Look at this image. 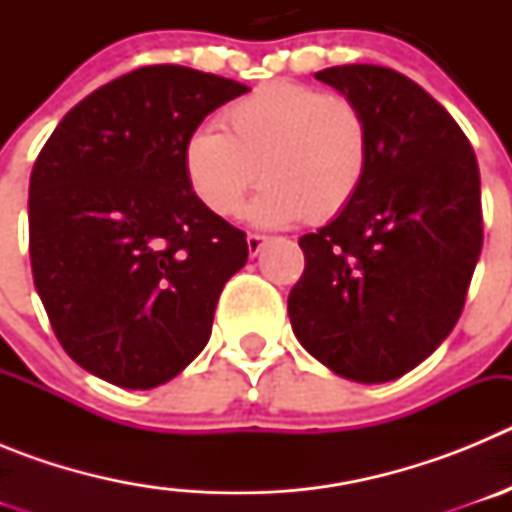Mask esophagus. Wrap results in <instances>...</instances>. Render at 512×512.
Wrapping results in <instances>:
<instances>
[{
	"mask_svg": "<svg viewBox=\"0 0 512 512\" xmlns=\"http://www.w3.org/2000/svg\"><path fill=\"white\" fill-rule=\"evenodd\" d=\"M246 243H248V253H251V256H256V253H259L261 248H264V243H266V235H259V233H248Z\"/></svg>",
	"mask_w": 512,
	"mask_h": 512,
	"instance_id": "1",
	"label": "esophagus"
}]
</instances>
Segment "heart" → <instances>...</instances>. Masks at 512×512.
Instances as JSON below:
<instances>
[{
  "label": "heart",
  "mask_w": 512,
  "mask_h": 512,
  "mask_svg": "<svg viewBox=\"0 0 512 512\" xmlns=\"http://www.w3.org/2000/svg\"><path fill=\"white\" fill-rule=\"evenodd\" d=\"M220 125L223 133L202 128L184 143V176L215 215H238L261 179L266 187L251 207L256 223H328L364 184L369 122L346 94L269 81L230 104Z\"/></svg>",
  "instance_id": "obj_1"
}]
</instances>
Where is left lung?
<instances>
[{"label":"left lung","mask_w":512,"mask_h":512,"mask_svg":"<svg viewBox=\"0 0 512 512\" xmlns=\"http://www.w3.org/2000/svg\"><path fill=\"white\" fill-rule=\"evenodd\" d=\"M369 122L354 202L300 238L287 300L297 341L354 382L415 369L454 330L482 251L479 166L469 138L408 76L372 63L315 74Z\"/></svg>","instance_id":"obj_1"}]
</instances>
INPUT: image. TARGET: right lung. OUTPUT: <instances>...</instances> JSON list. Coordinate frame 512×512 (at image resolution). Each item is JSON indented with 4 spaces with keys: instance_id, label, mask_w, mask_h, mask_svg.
Wrapping results in <instances>:
<instances>
[{
    "instance_id": "1",
    "label": "right lung",
    "mask_w": 512,
    "mask_h": 512,
    "mask_svg": "<svg viewBox=\"0 0 512 512\" xmlns=\"http://www.w3.org/2000/svg\"><path fill=\"white\" fill-rule=\"evenodd\" d=\"M246 84L161 63L99 87L30 174V264L58 343L104 382L151 390L210 341L246 233L207 210L184 143Z\"/></svg>"
}]
</instances>
